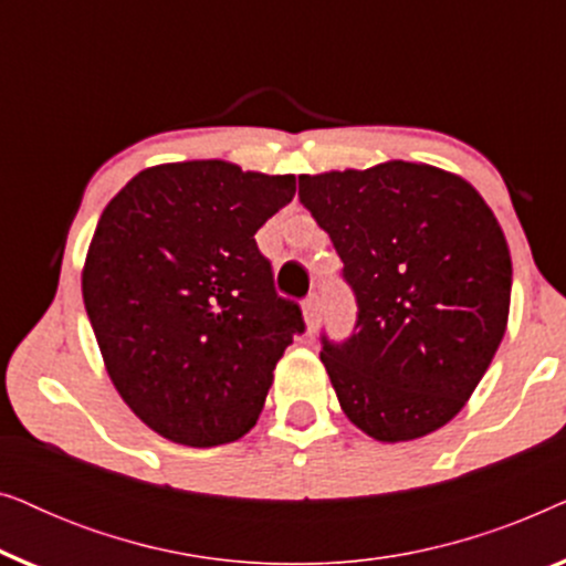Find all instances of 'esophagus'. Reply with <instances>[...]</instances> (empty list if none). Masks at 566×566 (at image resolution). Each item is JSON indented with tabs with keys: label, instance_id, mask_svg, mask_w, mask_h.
<instances>
[{
	"label": "esophagus",
	"instance_id": "34e87169",
	"mask_svg": "<svg viewBox=\"0 0 566 566\" xmlns=\"http://www.w3.org/2000/svg\"><path fill=\"white\" fill-rule=\"evenodd\" d=\"M304 319L308 324V329H316L319 327V319H322V304H319V296L312 293V296L304 298Z\"/></svg>",
	"mask_w": 566,
	"mask_h": 566
}]
</instances>
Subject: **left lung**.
<instances>
[{"label":"left lung","mask_w":566,"mask_h":566,"mask_svg":"<svg viewBox=\"0 0 566 566\" xmlns=\"http://www.w3.org/2000/svg\"><path fill=\"white\" fill-rule=\"evenodd\" d=\"M358 301L319 358L347 420L401 443L453 420L507 327L513 262L492 208L459 175L415 161L301 175Z\"/></svg>","instance_id":"left-lung-1"}]
</instances>
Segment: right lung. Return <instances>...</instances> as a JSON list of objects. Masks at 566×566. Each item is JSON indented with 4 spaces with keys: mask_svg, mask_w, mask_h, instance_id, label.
I'll use <instances>...</instances> for the list:
<instances>
[{
    "mask_svg": "<svg viewBox=\"0 0 566 566\" xmlns=\"http://www.w3.org/2000/svg\"><path fill=\"white\" fill-rule=\"evenodd\" d=\"M293 196V175L175 161L138 172L99 216L84 308L113 386L161 438L211 448L258 422L304 316L275 293L254 234Z\"/></svg>",
    "mask_w": 566,
    "mask_h": 566,
    "instance_id": "right-lung-1",
    "label": "right lung"
}]
</instances>
